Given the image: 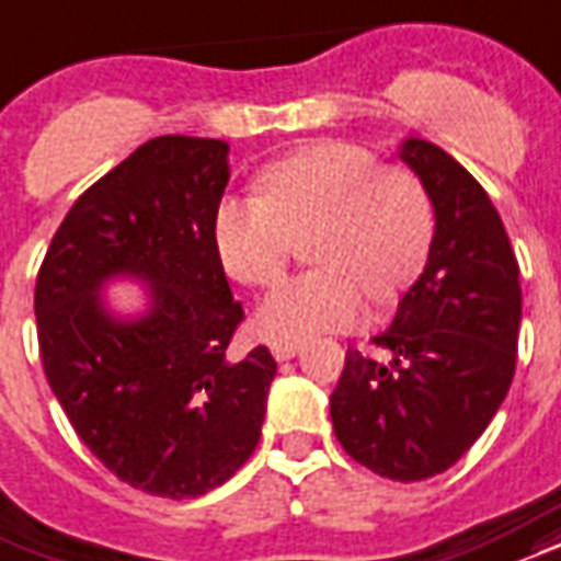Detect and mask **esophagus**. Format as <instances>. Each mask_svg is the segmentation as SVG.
I'll list each match as a JSON object with an SVG mask.
<instances>
[{
    "label": "esophagus",
    "instance_id": "esophagus-1",
    "mask_svg": "<svg viewBox=\"0 0 561 561\" xmlns=\"http://www.w3.org/2000/svg\"><path fill=\"white\" fill-rule=\"evenodd\" d=\"M270 351H273V356H276L279 363H285V359H294V356L300 354V344H294V342H273V344H270Z\"/></svg>",
    "mask_w": 561,
    "mask_h": 561
}]
</instances>
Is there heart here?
<instances>
[{"label": "heart", "mask_w": 561, "mask_h": 561, "mask_svg": "<svg viewBox=\"0 0 561 561\" xmlns=\"http://www.w3.org/2000/svg\"><path fill=\"white\" fill-rule=\"evenodd\" d=\"M259 198H226L214 243L226 270L252 288L282 279L297 238L314 267L294 276L255 312L273 342H306L342 330L375 306L396 302L422 276L434 247L425 186L401 169H380L356 145L318 142L264 165Z\"/></svg>", "instance_id": "1"}]
</instances>
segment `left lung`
<instances>
[{
    "label": "left lung",
    "mask_w": 561,
    "mask_h": 561,
    "mask_svg": "<svg viewBox=\"0 0 561 561\" xmlns=\"http://www.w3.org/2000/svg\"><path fill=\"white\" fill-rule=\"evenodd\" d=\"M398 157L434 205V247L392 327L383 356L347 347L330 396L342 449L377 476L446 472L505 401L517 363L520 267L496 207L463 165L425 139Z\"/></svg>",
    "instance_id": "8db88e82"
}]
</instances>
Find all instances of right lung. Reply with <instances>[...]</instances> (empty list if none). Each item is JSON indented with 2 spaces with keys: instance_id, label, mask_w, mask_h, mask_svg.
Instances as JSON below:
<instances>
[{
  "instance_id": "add662e5",
  "label": "right lung",
  "mask_w": 561,
  "mask_h": 561,
  "mask_svg": "<svg viewBox=\"0 0 561 561\" xmlns=\"http://www.w3.org/2000/svg\"><path fill=\"white\" fill-rule=\"evenodd\" d=\"M228 142L157 136L91 184L35 282L41 363L73 431L136 491L193 500L255 451L276 359L234 356L243 321L214 243ZM127 275L149 312L115 319L100 291Z\"/></svg>"
}]
</instances>
